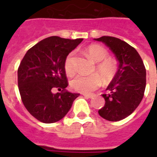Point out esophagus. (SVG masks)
<instances>
[{"instance_id":"34e87169","label":"esophagus","mask_w":157,"mask_h":157,"mask_svg":"<svg viewBox=\"0 0 157 157\" xmlns=\"http://www.w3.org/2000/svg\"><path fill=\"white\" fill-rule=\"evenodd\" d=\"M83 96H85L86 98H91L93 97V94H83Z\"/></svg>"}]
</instances>
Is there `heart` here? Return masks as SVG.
I'll return each instance as SVG.
<instances>
[{
	"mask_svg": "<svg viewBox=\"0 0 157 157\" xmlns=\"http://www.w3.org/2000/svg\"><path fill=\"white\" fill-rule=\"evenodd\" d=\"M86 54L94 63H98L96 70L105 81L112 80L114 76L117 67L112 60L108 59V52L103 46L98 45H90L86 48ZM75 53L71 52L66 57L64 61V69L67 74H72L75 71L74 65ZM97 74L85 76L77 74L70 81L71 88L81 93H88L101 86L103 80Z\"/></svg>",
	"mask_w": 157,
	"mask_h": 157,
	"instance_id": "1",
	"label": "heart"
}]
</instances>
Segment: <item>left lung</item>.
<instances>
[{"label": "left lung", "mask_w": 157, "mask_h": 157, "mask_svg": "<svg viewBox=\"0 0 157 157\" xmlns=\"http://www.w3.org/2000/svg\"><path fill=\"white\" fill-rule=\"evenodd\" d=\"M94 40L107 45L119 63L106 89L109 94H102L105 105L98 114L109 121H119L129 117L141 103L146 87V69L137 50L124 40L107 36Z\"/></svg>", "instance_id": "1"}]
</instances>
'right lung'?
Wrapping results in <instances>:
<instances>
[{
  "mask_svg": "<svg viewBox=\"0 0 157 157\" xmlns=\"http://www.w3.org/2000/svg\"><path fill=\"white\" fill-rule=\"evenodd\" d=\"M83 40L50 36L28 50L18 69L23 105L36 119L50 124L63 119L80 94L70 93L64 69L66 57ZM54 88L62 90L54 94Z\"/></svg>",
  "mask_w": 157,
  "mask_h": 157,
  "instance_id": "1",
  "label": "right lung"
}]
</instances>
